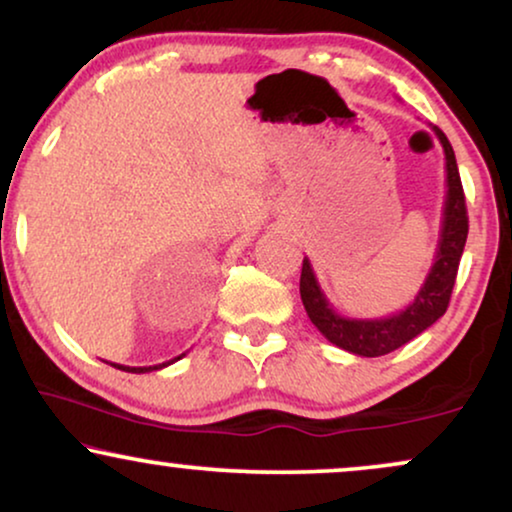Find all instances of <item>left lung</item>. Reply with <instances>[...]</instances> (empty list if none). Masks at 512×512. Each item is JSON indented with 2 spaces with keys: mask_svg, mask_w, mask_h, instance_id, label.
Returning <instances> with one entry per match:
<instances>
[{
  "mask_svg": "<svg viewBox=\"0 0 512 512\" xmlns=\"http://www.w3.org/2000/svg\"><path fill=\"white\" fill-rule=\"evenodd\" d=\"M436 132L438 142L443 144L445 151V205H443V221H440V237L436 256H433L431 270L426 275L424 284L419 286L417 296L412 303L401 312L389 314L380 319H354L342 317L328 303L326 293L321 291L314 275L310 258H303V272H300V298H303L305 312L319 333L335 347L345 349L356 356H384L394 349L403 347L405 342L417 338L426 328L443 317L457 279L459 261L466 247L468 235V216H466V200L464 188H461L457 158H454L452 144L447 142L443 130L431 125Z\"/></svg>",
  "mask_w": 512,
  "mask_h": 512,
  "instance_id": "left-lung-1",
  "label": "left lung"
}]
</instances>
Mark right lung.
Returning a JSON list of instances; mask_svg holds the SVG:
<instances>
[{
  "instance_id": "obj_1",
  "label": "right lung",
  "mask_w": 512,
  "mask_h": 512,
  "mask_svg": "<svg viewBox=\"0 0 512 512\" xmlns=\"http://www.w3.org/2000/svg\"><path fill=\"white\" fill-rule=\"evenodd\" d=\"M181 356H184V354H181ZM181 356H177V359H172V361H167V363H158V366H137V368H132V366H121V363H111V366L118 368V370H125V373H151V370H160V368L170 366V363H174V361H179Z\"/></svg>"
}]
</instances>
